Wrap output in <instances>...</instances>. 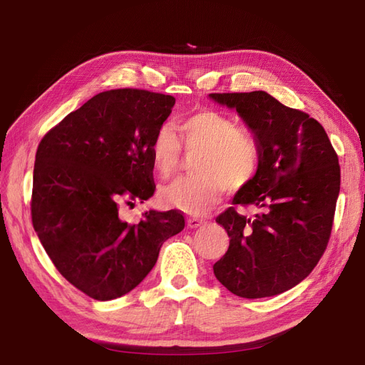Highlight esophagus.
Segmentation results:
<instances>
[{
    "instance_id": "esophagus-1",
    "label": "esophagus",
    "mask_w": 365,
    "mask_h": 365,
    "mask_svg": "<svg viewBox=\"0 0 365 365\" xmlns=\"http://www.w3.org/2000/svg\"><path fill=\"white\" fill-rule=\"evenodd\" d=\"M187 222H188L190 229H197V227L202 226V224H205V221L200 220V218H188Z\"/></svg>"
}]
</instances>
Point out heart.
<instances>
[{
    "mask_svg": "<svg viewBox=\"0 0 365 365\" xmlns=\"http://www.w3.org/2000/svg\"><path fill=\"white\" fill-rule=\"evenodd\" d=\"M180 142L187 153H199L192 165L196 175L163 187L160 199L165 205L190 215H205L226 188L237 191L250 185L262 161V145L252 130L238 127V122L227 114L199 110L178 123V136L169 125L155 131L150 160L160 178L175 174L180 163Z\"/></svg>",
    "mask_w": 365,
    "mask_h": 365,
    "instance_id": "1",
    "label": "heart"
}]
</instances>
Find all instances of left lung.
<instances>
[{"label": "left lung", "instance_id": "obj_1", "mask_svg": "<svg viewBox=\"0 0 365 365\" xmlns=\"http://www.w3.org/2000/svg\"><path fill=\"white\" fill-rule=\"evenodd\" d=\"M210 97L235 108L262 145L257 174L216 218L230 242L213 273L237 297H274L311 274L327 250L340 191L337 153L320 122L267 92ZM250 205L258 208L252 219L236 212Z\"/></svg>", "mask_w": 365, "mask_h": 365}]
</instances>
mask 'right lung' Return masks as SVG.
I'll return each mask as SVG.
<instances>
[{
    "label": "right lung",
    "instance_id": "obj_1",
    "mask_svg": "<svg viewBox=\"0 0 365 365\" xmlns=\"http://www.w3.org/2000/svg\"><path fill=\"white\" fill-rule=\"evenodd\" d=\"M175 98L144 89L100 92L67 114L37 147L31 218L54 267L88 297L133 290L160 247L185 227L178 210L145 212L135 224L122 204L153 196L150 141Z\"/></svg>",
    "mask_w": 365,
    "mask_h": 365
}]
</instances>
